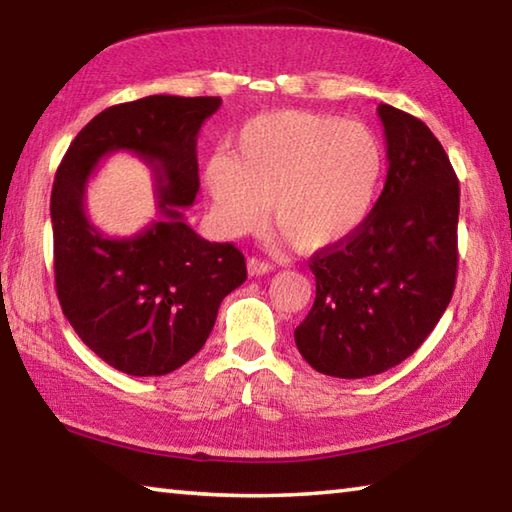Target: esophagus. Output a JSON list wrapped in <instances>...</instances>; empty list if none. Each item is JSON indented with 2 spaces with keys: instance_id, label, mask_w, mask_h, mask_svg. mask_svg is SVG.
<instances>
[{
  "instance_id": "1",
  "label": "esophagus",
  "mask_w": 512,
  "mask_h": 512,
  "mask_svg": "<svg viewBox=\"0 0 512 512\" xmlns=\"http://www.w3.org/2000/svg\"><path fill=\"white\" fill-rule=\"evenodd\" d=\"M273 268H275V266H273L271 262H264V259H259V257H250V259H248V275H250V277L266 275V273H271Z\"/></svg>"
}]
</instances>
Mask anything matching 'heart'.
Instances as JSON below:
<instances>
[{
	"label": "heart",
	"instance_id": "b5f03b06",
	"mask_svg": "<svg viewBox=\"0 0 512 512\" xmlns=\"http://www.w3.org/2000/svg\"><path fill=\"white\" fill-rule=\"evenodd\" d=\"M385 170L383 143L358 120L268 111L239 129L235 156L203 167L212 221L239 237L266 215L297 248H324L356 232L374 208Z\"/></svg>",
	"mask_w": 512,
	"mask_h": 512
}]
</instances>
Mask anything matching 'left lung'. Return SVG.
<instances>
[{
	"label": "left lung",
	"mask_w": 512,
	"mask_h": 512,
	"mask_svg": "<svg viewBox=\"0 0 512 512\" xmlns=\"http://www.w3.org/2000/svg\"><path fill=\"white\" fill-rule=\"evenodd\" d=\"M387 181L356 232L309 262L315 302L295 329L320 374L365 378L410 358L448 309L457 280L459 181L423 120L378 105Z\"/></svg>",
	"instance_id": "1"
}]
</instances>
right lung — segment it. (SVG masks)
Wrapping results in <instances>:
<instances>
[{
	"label": "right lung",
	"instance_id": "right-lung-1",
	"mask_svg": "<svg viewBox=\"0 0 512 512\" xmlns=\"http://www.w3.org/2000/svg\"><path fill=\"white\" fill-rule=\"evenodd\" d=\"M217 96H147L109 107L73 138L51 192L55 288L80 340L129 376H165L206 345L221 300L246 282L232 244L199 237L183 217L199 192L197 136ZM136 153L151 167L160 219L109 238L86 217L99 161Z\"/></svg>",
	"mask_w": 512,
	"mask_h": 512
}]
</instances>
